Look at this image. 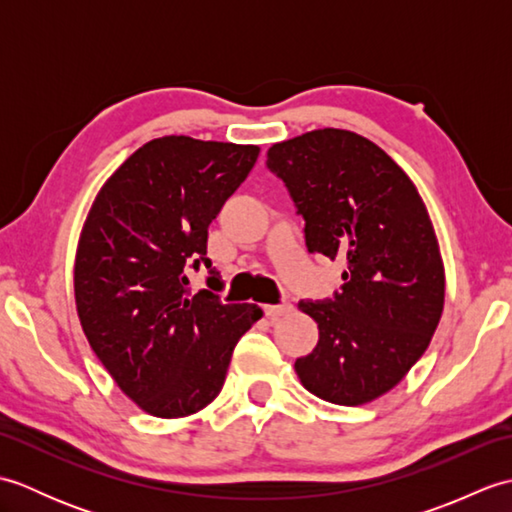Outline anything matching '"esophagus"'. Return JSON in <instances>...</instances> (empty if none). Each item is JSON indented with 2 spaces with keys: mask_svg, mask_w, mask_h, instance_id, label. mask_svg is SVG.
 Wrapping results in <instances>:
<instances>
[{
  "mask_svg": "<svg viewBox=\"0 0 512 512\" xmlns=\"http://www.w3.org/2000/svg\"><path fill=\"white\" fill-rule=\"evenodd\" d=\"M292 310H295V308H292V303H277V306H266V314L270 319L288 317Z\"/></svg>",
  "mask_w": 512,
  "mask_h": 512,
  "instance_id": "34e87169",
  "label": "esophagus"
}]
</instances>
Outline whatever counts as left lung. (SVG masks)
Segmentation results:
<instances>
[{
	"label": "left lung",
	"instance_id": "8db88e82",
	"mask_svg": "<svg viewBox=\"0 0 512 512\" xmlns=\"http://www.w3.org/2000/svg\"><path fill=\"white\" fill-rule=\"evenodd\" d=\"M306 220L310 253L341 257L334 299L299 301L319 343L295 369L310 394L365 405L396 387L427 350L444 308V266L416 184L372 140L314 129L268 149Z\"/></svg>",
	"mask_w": 512,
	"mask_h": 512
}]
</instances>
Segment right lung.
<instances>
[{
	"label": "right lung",
	"instance_id": "add662e5",
	"mask_svg": "<svg viewBox=\"0 0 512 512\" xmlns=\"http://www.w3.org/2000/svg\"><path fill=\"white\" fill-rule=\"evenodd\" d=\"M255 145L162 136L134 151L96 195L74 262L81 328L140 409L184 418L222 391L237 341L262 319L255 303L191 296L189 267L210 268L209 224L246 180ZM215 290V289H214Z\"/></svg>",
	"mask_w": 512,
	"mask_h": 512
}]
</instances>
